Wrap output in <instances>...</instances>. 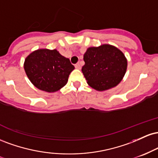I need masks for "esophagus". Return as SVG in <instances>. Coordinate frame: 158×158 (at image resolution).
<instances>
[{"instance_id": "esophagus-1", "label": "esophagus", "mask_w": 158, "mask_h": 158, "mask_svg": "<svg viewBox=\"0 0 158 158\" xmlns=\"http://www.w3.org/2000/svg\"><path fill=\"white\" fill-rule=\"evenodd\" d=\"M75 68H77V69H78V70H80V69H81L80 64H79V63H77V64H75Z\"/></svg>"}]
</instances>
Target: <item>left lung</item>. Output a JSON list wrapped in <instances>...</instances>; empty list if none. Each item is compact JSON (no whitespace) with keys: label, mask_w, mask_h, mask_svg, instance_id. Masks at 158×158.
<instances>
[{"label":"left lung","mask_w":158,"mask_h":158,"mask_svg":"<svg viewBox=\"0 0 158 158\" xmlns=\"http://www.w3.org/2000/svg\"><path fill=\"white\" fill-rule=\"evenodd\" d=\"M81 71L89 86L98 91L114 88L123 80L128 61L124 53L113 45L105 44L87 49Z\"/></svg>","instance_id":"8db88e82"}]
</instances>
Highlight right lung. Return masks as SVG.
<instances>
[{
    "label": "right lung",
    "instance_id": "right-lung-1",
    "mask_svg": "<svg viewBox=\"0 0 158 158\" xmlns=\"http://www.w3.org/2000/svg\"><path fill=\"white\" fill-rule=\"evenodd\" d=\"M27 77L38 89L48 93L59 90L67 84L74 66L56 49H38L25 59Z\"/></svg>",
    "mask_w": 158,
    "mask_h": 158
}]
</instances>
